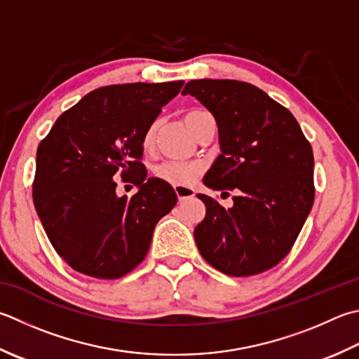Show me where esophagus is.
Here are the masks:
<instances>
[{
    "instance_id": "34e87169",
    "label": "esophagus",
    "mask_w": 359,
    "mask_h": 359,
    "mask_svg": "<svg viewBox=\"0 0 359 359\" xmlns=\"http://www.w3.org/2000/svg\"><path fill=\"white\" fill-rule=\"evenodd\" d=\"M174 191L177 194L179 201H187V199H191L196 196V191L193 188L189 187H184V185H175L174 187Z\"/></svg>"
}]
</instances>
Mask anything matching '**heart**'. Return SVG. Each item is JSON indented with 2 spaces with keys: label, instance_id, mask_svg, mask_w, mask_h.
<instances>
[{
  "label": "heart",
  "instance_id": "obj_1",
  "mask_svg": "<svg viewBox=\"0 0 359 359\" xmlns=\"http://www.w3.org/2000/svg\"><path fill=\"white\" fill-rule=\"evenodd\" d=\"M208 119H213L212 114H208L203 109H189L185 114V123L191 132L198 133L199 129L205 124ZM156 133H157V124L154 123L147 128L143 133V147L146 151H151L156 143ZM201 172L199 165L196 163H182V161H165L154 168V174L156 177L166 182L170 185H189L191 182L198 177Z\"/></svg>",
  "mask_w": 359,
  "mask_h": 359
}]
</instances>
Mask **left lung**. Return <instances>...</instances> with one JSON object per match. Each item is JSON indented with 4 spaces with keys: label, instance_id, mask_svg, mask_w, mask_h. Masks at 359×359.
<instances>
[{
    "label": "left lung",
    "instance_id": "left-lung-1",
    "mask_svg": "<svg viewBox=\"0 0 359 359\" xmlns=\"http://www.w3.org/2000/svg\"><path fill=\"white\" fill-rule=\"evenodd\" d=\"M212 111L221 156L203 177L217 191H235L233 207L198 194L205 203L194 229L201 255L231 277L257 276L290 254L314 202V157L297 119L263 90L241 81L188 82ZM229 194V193H226Z\"/></svg>",
    "mask_w": 359,
    "mask_h": 359
}]
</instances>
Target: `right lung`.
I'll return each instance as SVG.
<instances>
[{
    "label": "right lung",
    "mask_w": 359,
    "mask_h": 359,
    "mask_svg": "<svg viewBox=\"0 0 359 359\" xmlns=\"http://www.w3.org/2000/svg\"><path fill=\"white\" fill-rule=\"evenodd\" d=\"M182 87L184 81L96 88L40 142L34 205L48 240L74 271L115 280L144 259L177 196L166 182L146 179L142 140ZM119 173L124 180L134 175L139 191L130 198L116 196Z\"/></svg>",
    "instance_id": "obj_1"
}]
</instances>
